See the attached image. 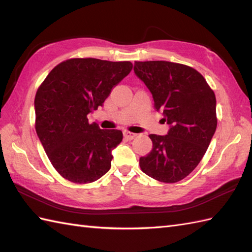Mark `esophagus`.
I'll use <instances>...</instances> for the list:
<instances>
[{
    "instance_id": "esophagus-1",
    "label": "esophagus",
    "mask_w": 252,
    "mask_h": 252,
    "mask_svg": "<svg viewBox=\"0 0 252 252\" xmlns=\"http://www.w3.org/2000/svg\"><path fill=\"white\" fill-rule=\"evenodd\" d=\"M123 136H125L126 140H133V138L136 137V134L135 133H132V132H123Z\"/></svg>"
}]
</instances>
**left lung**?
I'll return each mask as SVG.
<instances>
[{"label":"left lung","mask_w":252,"mask_h":252,"mask_svg":"<svg viewBox=\"0 0 252 252\" xmlns=\"http://www.w3.org/2000/svg\"><path fill=\"white\" fill-rule=\"evenodd\" d=\"M134 73L170 126L167 135H149L153 149L140 158L141 169L159 182L175 183L192 172L215 135V92L199 72L182 63L135 62Z\"/></svg>","instance_id":"1"}]
</instances>
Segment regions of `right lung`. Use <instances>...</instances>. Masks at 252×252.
I'll use <instances>...</instances> for the list:
<instances>
[{
    "instance_id": "1",
    "label": "right lung",
    "mask_w": 252,
    "mask_h": 252,
    "mask_svg": "<svg viewBox=\"0 0 252 252\" xmlns=\"http://www.w3.org/2000/svg\"><path fill=\"white\" fill-rule=\"evenodd\" d=\"M132 67L130 62L71 58L53 69L37 89L35 131L63 178L85 184L109 171L111 152L121 143L122 132L90 125L88 115L103 106Z\"/></svg>"
}]
</instances>
